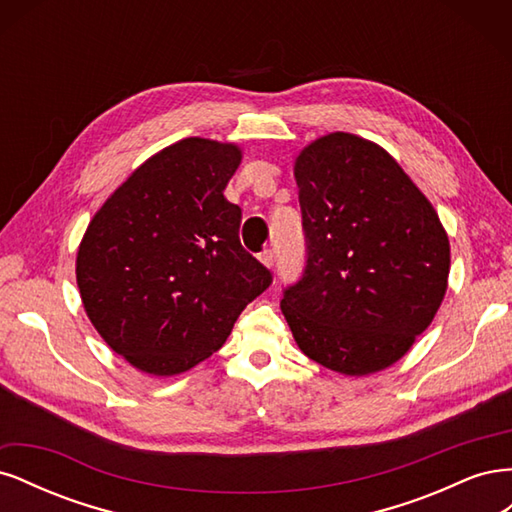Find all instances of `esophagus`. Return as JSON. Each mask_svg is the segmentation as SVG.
Segmentation results:
<instances>
[{
	"instance_id": "obj_1",
	"label": "esophagus",
	"mask_w": 512,
	"mask_h": 512,
	"mask_svg": "<svg viewBox=\"0 0 512 512\" xmlns=\"http://www.w3.org/2000/svg\"><path fill=\"white\" fill-rule=\"evenodd\" d=\"M258 258H260V262H262V265H265V267H273V265H275V252H273V250H265Z\"/></svg>"
}]
</instances>
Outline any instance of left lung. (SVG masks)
I'll list each match as a JSON object with an SVG mask.
<instances>
[{
    "mask_svg": "<svg viewBox=\"0 0 512 512\" xmlns=\"http://www.w3.org/2000/svg\"><path fill=\"white\" fill-rule=\"evenodd\" d=\"M305 269L282 312L305 356L346 376L393 365L436 316L451 245L436 209L389 153L333 132L294 162Z\"/></svg>",
    "mask_w": 512,
    "mask_h": 512,
    "instance_id": "8db88e82",
    "label": "left lung"
}]
</instances>
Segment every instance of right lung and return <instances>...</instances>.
<instances>
[{"instance_id": "1", "label": "right lung", "mask_w": 512, "mask_h": 512, "mask_svg": "<svg viewBox=\"0 0 512 512\" xmlns=\"http://www.w3.org/2000/svg\"><path fill=\"white\" fill-rule=\"evenodd\" d=\"M241 149L183 138L123 181L89 222L76 284L104 342L130 365L175 376L220 350L271 271L243 250L224 190Z\"/></svg>"}]
</instances>
